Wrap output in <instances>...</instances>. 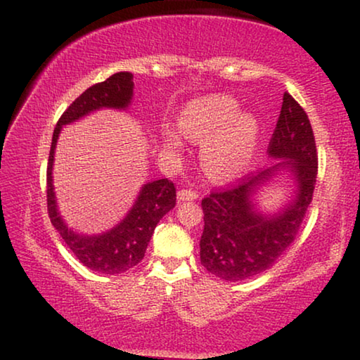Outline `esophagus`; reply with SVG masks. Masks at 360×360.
<instances>
[{
	"label": "esophagus",
	"mask_w": 360,
	"mask_h": 360,
	"mask_svg": "<svg viewBox=\"0 0 360 360\" xmlns=\"http://www.w3.org/2000/svg\"><path fill=\"white\" fill-rule=\"evenodd\" d=\"M198 198H199V193L193 189H181L179 193H177V199L179 200H194Z\"/></svg>",
	"instance_id": "esophagus-1"
}]
</instances>
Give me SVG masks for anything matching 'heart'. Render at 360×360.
<instances>
[{"mask_svg":"<svg viewBox=\"0 0 360 360\" xmlns=\"http://www.w3.org/2000/svg\"><path fill=\"white\" fill-rule=\"evenodd\" d=\"M236 100L225 95H210L188 103L181 112L179 128L186 136L204 143V162L210 174L232 177L245 169L255 150L257 123L250 115L238 113ZM165 141L179 150L181 136L166 130Z\"/></svg>","mask_w":360,"mask_h":360,"instance_id":"obj_1","label":"heart"}]
</instances>
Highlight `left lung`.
<instances>
[{"label": "left lung", "instance_id": "1", "mask_svg": "<svg viewBox=\"0 0 360 360\" xmlns=\"http://www.w3.org/2000/svg\"><path fill=\"white\" fill-rule=\"evenodd\" d=\"M266 151L275 160L283 161L273 162L258 174L247 177L240 186L214 191L202 199L200 263L222 280H245L268 270L293 243L313 200L318 176L313 128L308 115L288 92L283 95ZM286 169L295 181L294 199L280 213H260L252 195L272 180L278 170Z\"/></svg>", "mask_w": 360, "mask_h": 360}]
</instances>
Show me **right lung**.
I'll return each mask as SVG.
<instances>
[{"mask_svg":"<svg viewBox=\"0 0 360 360\" xmlns=\"http://www.w3.org/2000/svg\"><path fill=\"white\" fill-rule=\"evenodd\" d=\"M133 74L118 72L105 82L95 84L77 97L62 113L52 135L49 162H47V212L51 222L77 260L94 271L117 275L138 265L145 257L156 225L176 205V188L169 179H158L145 184L138 194L130 212L117 227L100 236H82L69 229L62 220L56 204L52 186V162L57 138L64 124H69L100 108L124 110L133 97Z\"/></svg>","mask_w":360,"mask_h":360,"instance_id":"right-lung-1","label":"right lung"}]
</instances>
